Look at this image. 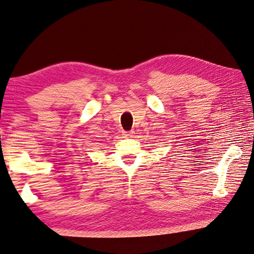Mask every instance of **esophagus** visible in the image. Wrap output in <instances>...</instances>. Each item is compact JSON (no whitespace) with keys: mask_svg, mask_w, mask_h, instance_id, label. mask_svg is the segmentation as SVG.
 <instances>
[{"mask_svg":"<svg viewBox=\"0 0 254 254\" xmlns=\"http://www.w3.org/2000/svg\"><path fill=\"white\" fill-rule=\"evenodd\" d=\"M125 137H130V136H132V132H126V134H124Z\"/></svg>","mask_w":254,"mask_h":254,"instance_id":"34e87169","label":"esophagus"}]
</instances>
